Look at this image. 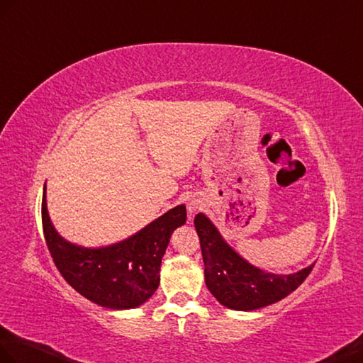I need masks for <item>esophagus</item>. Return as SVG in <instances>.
I'll return each instance as SVG.
<instances>
[{"label":"esophagus","mask_w":363,"mask_h":363,"mask_svg":"<svg viewBox=\"0 0 363 363\" xmlns=\"http://www.w3.org/2000/svg\"><path fill=\"white\" fill-rule=\"evenodd\" d=\"M199 207H201V202L198 199H195V198L190 199V202H189V212L190 213H195Z\"/></svg>","instance_id":"1"}]
</instances>
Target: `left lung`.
<instances>
[{"instance_id":"1","label":"left lung","mask_w":363,"mask_h":363,"mask_svg":"<svg viewBox=\"0 0 363 363\" xmlns=\"http://www.w3.org/2000/svg\"><path fill=\"white\" fill-rule=\"evenodd\" d=\"M195 227L207 288L229 309L254 311L280 301L296 291L314 267L311 264L289 275L264 272L237 254L204 213L195 216Z\"/></svg>"}]
</instances>
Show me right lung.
Wrapping results in <instances>:
<instances>
[{"label": "right lung", "instance_id": "add662e5", "mask_svg": "<svg viewBox=\"0 0 363 363\" xmlns=\"http://www.w3.org/2000/svg\"><path fill=\"white\" fill-rule=\"evenodd\" d=\"M46 206L45 184L41 221L57 269L83 297L109 309L138 308L153 296L172 233L187 220L185 206H176L133 237L111 246L91 249L58 235Z\"/></svg>", "mask_w": 363, "mask_h": 363}]
</instances>
